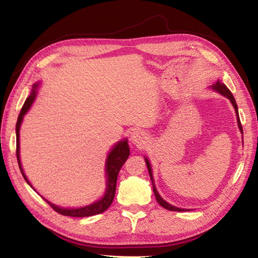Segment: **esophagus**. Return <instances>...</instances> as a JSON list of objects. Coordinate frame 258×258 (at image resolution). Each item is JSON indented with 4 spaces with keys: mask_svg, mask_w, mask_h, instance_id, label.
<instances>
[{
    "mask_svg": "<svg viewBox=\"0 0 258 258\" xmlns=\"http://www.w3.org/2000/svg\"><path fill=\"white\" fill-rule=\"evenodd\" d=\"M131 141H132V143L134 144H143L144 141H145V135L143 134V132H140V131H134L131 135Z\"/></svg>",
    "mask_w": 258,
    "mask_h": 258,
    "instance_id": "34e87169",
    "label": "esophagus"
}]
</instances>
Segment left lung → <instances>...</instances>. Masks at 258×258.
<instances>
[{
	"mask_svg": "<svg viewBox=\"0 0 258 258\" xmlns=\"http://www.w3.org/2000/svg\"><path fill=\"white\" fill-rule=\"evenodd\" d=\"M213 89L215 90V91H217L218 93H221L222 95H224L225 97H227V98H229V100H231V102H232V104H233V106L235 107V111H236V114H237V119H238V120H237V123H238V127H239V130H240V132L243 133V127H242V124H240L239 116H238L237 104H236V101H235V98H234L233 94L231 93V91H229V90L227 89L225 84L221 83V82H217V83H216L215 85H213ZM145 161H146L147 169H149V173H150V177H151V179H152V183H153V190H154V194H155L156 201L158 202V204H160L162 207L166 208V210H168V211H174V212H184V211H187V210H184V208H178V207H175V206H173V205H171V204H168L167 202H165V201H164V200L162 199V197L160 196V194L157 193V190H156V188H155V185H154V182H153V175H152L151 164H150V162H149V160H147V158H145Z\"/></svg>",
	"mask_w": 258,
	"mask_h": 258,
	"instance_id": "obj_1",
	"label": "left lung"
}]
</instances>
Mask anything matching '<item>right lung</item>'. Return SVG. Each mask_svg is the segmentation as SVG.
Masks as SVG:
<instances>
[{
    "label": "right lung",
    "instance_id": "add662e5",
    "mask_svg": "<svg viewBox=\"0 0 258 258\" xmlns=\"http://www.w3.org/2000/svg\"><path fill=\"white\" fill-rule=\"evenodd\" d=\"M36 87L37 84L33 85L32 89V93L31 95L26 98V101L24 102V105L22 107L20 115L18 117V122H16V157H18V163H19V167L20 171L23 175L24 179L27 182V184H30L29 180H27L26 176L24 175L23 169H22V165L20 162V126L22 123V119H23V116L25 115V113L29 111V108L31 107L33 101H34L35 95H36ZM130 156V149H128V144L127 141H123L119 142V143L116 144V146L109 153L107 156V162H106V175H107V187H106V191L104 196L100 201H97L93 204L85 206V207H81V208H74V210H68V208H62L53 205L52 203H50L48 201L45 200V202H47V204L50 205L54 211L56 213L61 214V215L64 216H71V217H86V216H93L96 215V214H101L104 211H106L107 208L109 207V205L112 204V202L114 200L115 196V190H116V180H117V175L120 167L123 166V164L125 163V161L127 160ZM32 187V186H31Z\"/></svg>",
    "mask_w": 258,
    "mask_h": 258
}]
</instances>
